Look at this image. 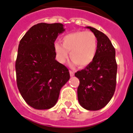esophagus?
Segmentation results:
<instances>
[{
    "instance_id": "esophagus-1",
    "label": "esophagus",
    "mask_w": 133,
    "mask_h": 133,
    "mask_svg": "<svg viewBox=\"0 0 133 133\" xmlns=\"http://www.w3.org/2000/svg\"><path fill=\"white\" fill-rule=\"evenodd\" d=\"M69 72H70V76H73L74 75H75V72H74L73 71H72V70H70V71H69Z\"/></svg>"
}]
</instances>
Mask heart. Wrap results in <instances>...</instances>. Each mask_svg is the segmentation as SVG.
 Returning a JSON list of instances; mask_svg holds the SVG:
<instances>
[{"label":"heart","mask_w":133,"mask_h":133,"mask_svg":"<svg viewBox=\"0 0 133 133\" xmlns=\"http://www.w3.org/2000/svg\"><path fill=\"white\" fill-rule=\"evenodd\" d=\"M63 44L55 43L54 50L59 63H64L69 57L72 64L86 66L90 64L97 53V42L96 36L91 31H78L70 33L62 38Z\"/></svg>","instance_id":"b5f03b06"}]
</instances>
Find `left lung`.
Returning <instances> with one entry per match:
<instances>
[{"mask_svg":"<svg viewBox=\"0 0 133 133\" xmlns=\"http://www.w3.org/2000/svg\"><path fill=\"white\" fill-rule=\"evenodd\" d=\"M86 28L96 36L97 50L93 61L75 73V76L80 80L78 99L84 109L97 111L104 108L114 96L117 64L115 48L108 36L94 28Z\"/></svg>","mask_w":133,"mask_h":133,"instance_id":"left-lung-1","label":"left lung"}]
</instances>
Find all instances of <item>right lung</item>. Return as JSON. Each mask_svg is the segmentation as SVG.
<instances>
[{"label": "right lung", "mask_w": 133, "mask_h": 133, "mask_svg": "<svg viewBox=\"0 0 133 133\" xmlns=\"http://www.w3.org/2000/svg\"><path fill=\"white\" fill-rule=\"evenodd\" d=\"M61 23H39L25 33L18 45L16 61L19 93L36 109L53 108L61 88L70 78L69 70L55 60L54 43L64 31Z\"/></svg>", "instance_id": "right-lung-1"}]
</instances>
